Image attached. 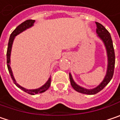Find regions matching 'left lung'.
<instances>
[{"label":"left lung","instance_id":"1","mask_svg":"<svg viewBox=\"0 0 120 120\" xmlns=\"http://www.w3.org/2000/svg\"><path fill=\"white\" fill-rule=\"evenodd\" d=\"M96 33L98 34V36L100 39L103 41L106 50H107V57H108V65H107V74L105 76L104 80L102 81V82L98 85L94 89H86L84 87H82L77 85L74 81L73 80L72 76L71 74L70 73V83L71 85L74 88V90H76V91L84 94H88V95H94L99 91H100L104 89L105 86L110 82L111 80L113 73H114V68H115V61H116V57H115V52H114V48H113V41L111 37L110 33L109 31L105 29L104 26H102L101 24L98 22H96Z\"/></svg>","mask_w":120,"mask_h":120}]
</instances>
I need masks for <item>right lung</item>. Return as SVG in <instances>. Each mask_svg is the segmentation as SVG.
I'll use <instances>...</instances> for the list:
<instances>
[{
  "label": "right lung",
  "mask_w": 120,
  "mask_h": 120,
  "mask_svg": "<svg viewBox=\"0 0 120 120\" xmlns=\"http://www.w3.org/2000/svg\"><path fill=\"white\" fill-rule=\"evenodd\" d=\"M34 22H35L34 20H27L24 21V22H22V24H20L19 26H18L15 28V29L11 33V34L10 35L9 40V43H8L7 51V68H8L9 72L10 74V76H11V79L13 80L14 84L18 87H19L20 89L23 90L26 93H28V94H29L30 95H35V94H41V93H43V92L46 91L50 87V82H51V79H50V77L49 78V79L48 80V81L44 85H42L41 87L38 88V89H35V90H27V89H25V88L22 87L20 85H18L16 82L15 79H14V76H13V72H12L11 68L10 67V56H11V51L12 44H13V40H14L15 37L16 35H18V34H20V33L23 32L24 30H25L26 29L30 28L32 26H33Z\"/></svg>",
  "instance_id": "right-lung-1"
}]
</instances>
